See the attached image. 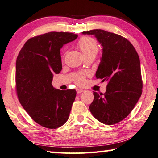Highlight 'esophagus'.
<instances>
[{"instance_id": "esophagus-1", "label": "esophagus", "mask_w": 158, "mask_h": 158, "mask_svg": "<svg viewBox=\"0 0 158 158\" xmlns=\"http://www.w3.org/2000/svg\"><path fill=\"white\" fill-rule=\"evenodd\" d=\"M84 91V90H82L81 89H77V94H81V93H82Z\"/></svg>"}]
</instances>
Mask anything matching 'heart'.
<instances>
[{"instance_id":"b5f03b06","label":"heart","mask_w":158,"mask_h":158,"mask_svg":"<svg viewBox=\"0 0 158 158\" xmlns=\"http://www.w3.org/2000/svg\"><path fill=\"white\" fill-rule=\"evenodd\" d=\"M77 46L84 56L91 53H97L98 51V46L97 42L90 37L81 38L77 44ZM75 81L78 85L83 84L85 81V75L83 74H79L76 77Z\"/></svg>"}]
</instances>
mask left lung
Returning a JSON list of instances; mask_svg holds the SVG:
<instances>
[{
	"label": "left lung",
	"mask_w": 158,
	"mask_h": 158,
	"mask_svg": "<svg viewBox=\"0 0 158 158\" xmlns=\"http://www.w3.org/2000/svg\"><path fill=\"white\" fill-rule=\"evenodd\" d=\"M82 34L94 35L102 46L96 77L107 81L104 94L94 91L90 111L105 124L118 123L128 116L141 96L143 81L139 55L133 45L120 35L101 29Z\"/></svg>",
	"instance_id": "1"
}]
</instances>
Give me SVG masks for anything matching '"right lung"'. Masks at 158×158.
I'll return each mask as SVG.
<instances>
[{"label": "right lung", "mask_w": 158, "mask_h": 158, "mask_svg": "<svg viewBox=\"0 0 158 158\" xmlns=\"http://www.w3.org/2000/svg\"><path fill=\"white\" fill-rule=\"evenodd\" d=\"M77 35L51 31L29 39L16 61L15 82L19 101L31 119L48 129H57L69 119L77 91L56 89L53 74L62 69L60 48Z\"/></svg>", "instance_id": "obj_1"}]
</instances>
